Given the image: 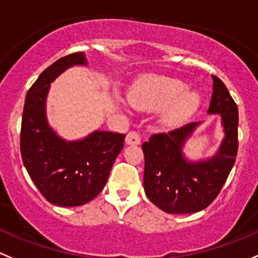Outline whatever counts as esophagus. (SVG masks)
Instances as JSON below:
<instances>
[{
    "label": "esophagus",
    "instance_id": "1",
    "mask_svg": "<svg viewBox=\"0 0 258 258\" xmlns=\"http://www.w3.org/2000/svg\"><path fill=\"white\" fill-rule=\"evenodd\" d=\"M125 143L127 146H138V144H141V137L137 132H129L125 137Z\"/></svg>",
    "mask_w": 258,
    "mask_h": 258
}]
</instances>
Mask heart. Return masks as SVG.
<instances>
[{"label":"heart","instance_id":"heart-1","mask_svg":"<svg viewBox=\"0 0 258 258\" xmlns=\"http://www.w3.org/2000/svg\"><path fill=\"white\" fill-rule=\"evenodd\" d=\"M182 81L167 76H143L129 90V104L141 111L158 110L157 120L162 127L171 129L190 119L200 106V95L185 90Z\"/></svg>","mask_w":258,"mask_h":258}]
</instances>
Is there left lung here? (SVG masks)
<instances>
[{
	"instance_id": "obj_1",
	"label": "left lung",
	"mask_w": 258,
	"mask_h": 258,
	"mask_svg": "<svg viewBox=\"0 0 258 258\" xmlns=\"http://www.w3.org/2000/svg\"><path fill=\"white\" fill-rule=\"evenodd\" d=\"M208 114L220 115L224 137L214 156L190 161L185 144L201 124L190 122L170 133L153 134L144 142L146 195L168 214H190L213 203L227 181L238 151V107L229 91L213 76V95Z\"/></svg>"
}]
</instances>
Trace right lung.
<instances>
[{
    "label": "right lung",
    "instance_id": "obj_1",
    "mask_svg": "<svg viewBox=\"0 0 258 258\" xmlns=\"http://www.w3.org/2000/svg\"><path fill=\"white\" fill-rule=\"evenodd\" d=\"M73 66H87L83 51L49 66L28 91L21 121L24 166L41 195L58 207H80L104 188L125 134L95 131L78 141H66L46 117L50 83Z\"/></svg>",
    "mask_w": 258,
    "mask_h": 258
}]
</instances>
